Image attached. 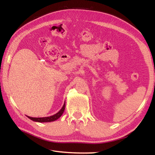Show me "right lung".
Here are the masks:
<instances>
[{
  "label": "right lung",
  "instance_id": "right-lung-1",
  "mask_svg": "<svg viewBox=\"0 0 155 155\" xmlns=\"http://www.w3.org/2000/svg\"><path fill=\"white\" fill-rule=\"evenodd\" d=\"M65 103H64L62 108L60 109V111L59 112H57L56 114H54L53 115H51V116L44 117H32L30 116H27V117L30 120H33V121L38 122H51L55 121V120L59 118V117L62 115L63 113H64L65 110Z\"/></svg>",
  "mask_w": 155,
  "mask_h": 155
}]
</instances>
